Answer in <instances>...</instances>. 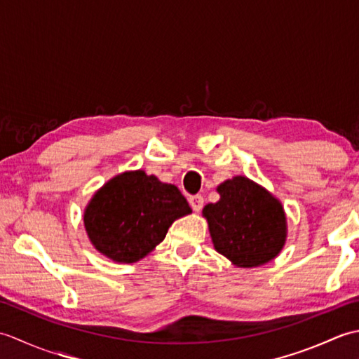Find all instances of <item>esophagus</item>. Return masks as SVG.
Masks as SVG:
<instances>
[{
  "label": "esophagus",
  "instance_id": "1",
  "mask_svg": "<svg viewBox=\"0 0 359 359\" xmlns=\"http://www.w3.org/2000/svg\"><path fill=\"white\" fill-rule=\"evenodd\" d=\"M203 197L201 194H196L189 197V205H191V208L194 211H201L203 208Z\"/></svg>",
  "mask_w": 359,
  "mask_h": 359
}]
</instances>
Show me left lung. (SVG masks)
Wrapping results in <instances>:
<instances>
[{
	"label": "left lung",
	"instance_id": "1",
	"mask_svg": "<svg viewBox=\"0 0 359 359\" xmlns=\"http://www.w3.org/2000/svg\"><path fill=\"white\" fill-rule=\"evenodd\" d=\"M220 201L203 208L215 248L238 266L276 257L285 242V215L278 199L247 177L217 187Z\"/></svg>",
	"mask_w": 359,
	"mask_h": 359
}]
</instances>
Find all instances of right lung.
<instances>
[{
    "instance_id": "add662e5",
    "label": "right lung",
    "mask_w": 359,
    "mask_h": 359,
    "mask_svg": "<svg viewBox=\"0 0 359 359\" xmlns=\"http://www.w3.org/2000/svg\"><path fill=\"white\" fill-rule=\"evenodd\" d=\"M191 208L177 187L143 171L123 172L97 191L85 211L94 247L116 262L133 264L165 239Z\"/></svg>"
}]
</instances>
